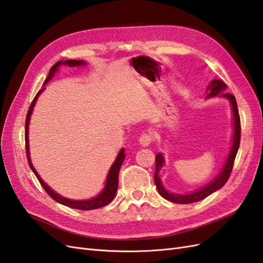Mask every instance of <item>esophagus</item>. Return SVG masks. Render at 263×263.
Instances as JSON below:
<instances>
[{"label":"esophagus","instance_id":"1","mask_svg":"<svg viewBox=\"0 0 263 263\" xmlns=\"http://www.w3.org/2000/svg\"><path fill=\"white\" fill-rule=\"evenodd\" d=\"M153 142V136L150 134H142L139 138V144L144 147L149 146Z\"/></svg>","mask_w":263,"mask_h":263}]
</instances>
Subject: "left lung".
I'll use <instances>...</instances> for the list:
<instances>
[{"instance_id": "obj_1", "label": "left lung", "mask_w": 263, "mask_h": 263, "mask_svg": "<svg viewBox=\"0 0 263 263\" xmlns=\"http://www.w3.org/2000/svg\"><path fill=\"white\" fill-rule=\"evenodd\" d=\"M208 89L210 90L209 97H216L221 91H224L226 89V84L220 81V80H213L212 83L209 85ZM221 97L227 98L230 103H232V107H233V113H234V139H233V147L232 150H230V154L227 158V161L225 163L224 169L221 170L219 173V176L214 179L210 184L200 189L198 191H195V192L186 194V195H179V194H171L163 189L161 181L158 177V172L161 169V166L163 165V157L161 154H158L156 156V171H155V183L156 186L158 189V192L160 193L162 197H164L165 200H168L170 202L177 203V204H190V203H195L198 201L204 200L205 197H208L212 193H214L215 191L219 190L225 185V183L230 177V173L233 171V166L235 162V158L238 153V149H239L240 145V133H241V126H240V116L239 112H238V107H237V102L236 98L232 93H221Z\"/></svg>"}]
</instances>
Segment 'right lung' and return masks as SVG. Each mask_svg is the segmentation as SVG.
<instances>
[{
	"instance_id": "1",
	"label": "right lung",
	"mask_w": 263,
	"mask_h": 263,
	"mask_svg": "<svg viewBox=\"0 0 263 263\" xmlns=\"http://www.w3.org/2000/svg\"><path fill=\"white\" fill-rule=\"evenodd\" d=\"M69 65V66H81V65H85V62L82 61V60H66V61H58L57 63H54V65L51 67V69L49 70V73H48V77H47V79L45 80V83L46 84L47 82H48L50 79L52 78V76L54 74L55 70L58 69V67L60 65ZM45 90V87H43L42 90H39L38 93L36 94V97L34 98L33 102H31V104L29 106V109L27 112V115H26V121H25V146H26V155H27V161H28V164L30 166V169L33 170V172L35 173V176L37 177L39 183H41V185L44 187V190L47 192V194H48L51 198H53V200L55 202H58L62 205H66L68 206V208H71V209H76V210H82V211H91V210H97V209H100V208H103V206L107 205L108 203H110L113 201V198L116 194V191H117V186H118V173H119V169H121L122 166V163L124 161L125 159V153H124V149H122L121 151H119V154L116 158V160L114 161L113 165L110 166L109 169V172L107 174V179H106V184H105V189L103 190V192L98 195L97 197L94 198H91V200H87V201H72V200H68V198H65L62 197L60 195H58L55 192H53V191L47 185L45 184V182L41 179V177L38 176V173L36 172V170L34 169L33 164H31V161H30V158H29V150H28V123H29V118H30V114H31V110H33V107L35 105V102L37 100V98L39 97V94H41L43 91Z\"/></svg>"
}]
</instances>
